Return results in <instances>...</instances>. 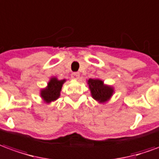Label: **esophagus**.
I'll return each instance as SVG.
<instances>
[{"label": "esophagus", "instance_id": "1", "mask_svg": "<svg viewBox=\"0 0 159 159\" xmlns=\"http://www.w3.org/2000/svg\"><path fill=\"white\" fill-rule=\"evenodd\" d=\"M71 77L74 79H78L80 77V73L79 72H73L71 74Z\"/></svg>", "mask_w": 159, "mask_h": 159}]
</instances>
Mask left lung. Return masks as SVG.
Returning <instances> with one entry per match:
<instances>
[{
  "label": "left lung",
  "mask_w": 159,
  "mask_h": 159,
  "mask_svg": "<svg viewBox=\"0 0 159 159\" xmlns=\"http://www.w3.org/2000/svg\"><path fill=\"white\" fill-rule=\"evenodd\" d=\"M87 83L90 90L91 96L99 103H105L109 101L114 93V88L105 84L99 78H89Z\"/></svg>",
  "instance_id": "left-lung-1"
}]
</instances>
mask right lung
<instances>
[{
	"instance_id": "add662e5",
	"label": "right lung",
	"mask_w": 159,
	"mask_h": 159,
	"mask_svg": "<svg viewBox=\"0 0 159 159\" xmlns=\"http://www.w3.org/2000/svg\"><path fill=\"white\" fill-rule=\"evenodd\" d=\"M65 82V79L58 80L56 76L51 77L47 83V86L44 89H41L39 92V95L43 102L46 104H50L59 98L63 84Z\"/></svg>"
}]
</instances>
